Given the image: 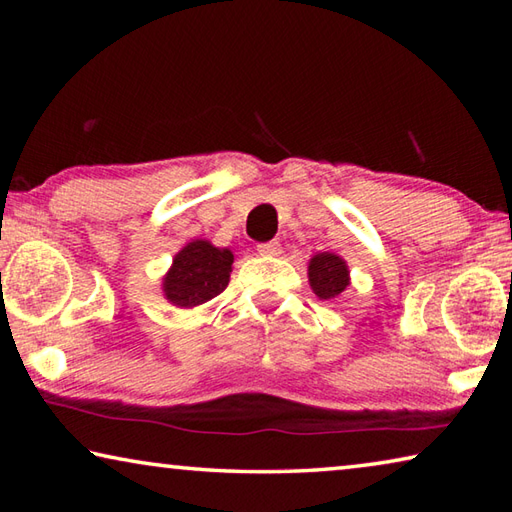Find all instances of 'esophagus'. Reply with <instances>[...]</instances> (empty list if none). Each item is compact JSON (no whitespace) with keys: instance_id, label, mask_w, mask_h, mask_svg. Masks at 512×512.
<instances>
[{"instance_id":"esophagus-1","label":"esophagus","mask_w":512,"mask_h":512,"mask_svg":"<svg viewBox=\"0 0 512 512\" xmlns=\"http://www.w3.org/2000/svg\"><path fill=\"white\" fill-rule=\"evenodd\" d=\"M257 253L264 257H277V255H281V244L279 242H264L257 246Z\"/></svg>"}]
</instances>
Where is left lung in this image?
Returning a JSON list of instances; mask_svg holds the SVG:
<instances>
[{
	"mask_svg": "<svg viewBox=\"0 0 512 512\" xmlns=\"http://www.w3.org/2000/svg\"><path fill=\"white\" fill-rule=\"evenodd\" d=\"M308 279L319 299H336L350 286V270L339 255L319 253L310 259Z\"/></svg>",
	"mask_w": 512,
	"mask_h": 512,
	"instance_id": "left-lung-1",
	"label": "left lung"
}]
</instances>
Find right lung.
<instances>
[{
  "mask_svg": "<svg viewBox=\"0 0 512 512\" xmlns=\"http://www.w3.org/2000/svg\"><path fill=\"white\" fill-rule=\"evenodd\" d=\"M231 266V250L217 248L206 239H193L173 257L169 273L162 279L165 299L178 308L202 306L228 286Z\"/></svg>",
  "mask_w": 512,
  "mask_h": 512,
  "instance_id": "right-lung-1",
  "label": "right lung"
}]
</instances>
